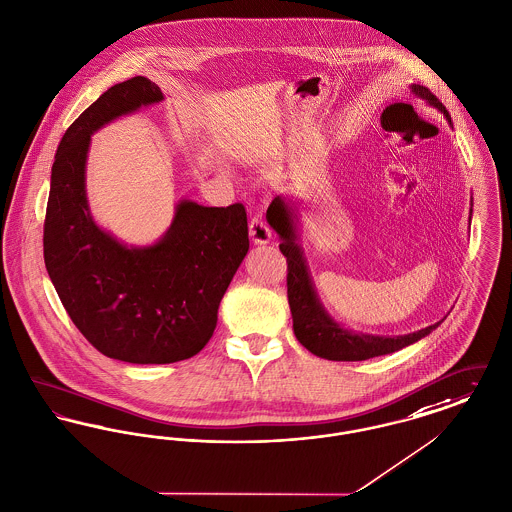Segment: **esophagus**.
<instances>
[{
  "instance_id": "obj_1",
  "label": "esophagus",
  "mask_w": 512,
  "mask_h": 512,
  "mask_svg": "<svg viewBox=\"0 0 512 512\" xmlns=\"http://www.w3.org/2000/svg\"><path fill=\"white\" fill-rule=\"evenodd\" d=\"M248 235L254 244H268L271 241V231L262 221V217H252L248 223Z\"/></svg>"
}]
</instances>
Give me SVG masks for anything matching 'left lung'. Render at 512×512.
<instances>
[{"mask_svg": "<svg viewBox=\"0 0 512 512\" xmlns=\"http://www.w3.org/2000/svg\"><path fill=\"white\" fill-rule=\"evenodd\" d=\"M410 94L424 100L428 106L443 113V117L453 127L451 115L445 106L431 94L426 86L410 84ZM269 227L279 237V250L287 258V296L293 314V329L296 339L302 347L310 350L312 354L335 360V362H354V360H368L381 354H389L395 350L404 349L426 335H430L437 325L433 323L424 329L406 335H370L362 331H352L349 327L337 322L323 306L322 298L314 285L312 273L308 268L302 244H300V202L293 200L285 194H279L269 204ZM472 219V208H470Z\"/></svg>", "mask_w": 512, "mask_h": 512, "instance_id": "1", "label": "left lung"}]
</instances>
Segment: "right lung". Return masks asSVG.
<instances>
[{
  "instance_id": "add662e5",
  "label": "right lung",
  "mask_w": 512,
  "mask_h": 512,
  "mask_svg": "<svg viewBox=\"0 0 512 512\" xmlns=\"http://www.w3.org/2000/svg\"><path fill=\"white\" fill-rule=\"evenodd\" d=\"M163 100L156 82L133 77L82 111L57 146L44 223V262L69 318L90 345L129 364H171L204 349L248 252L241 204L206 208L183 198L162 237L142 246L119 241L92 216V135Z\"/></svg>"
}]
</instances>
